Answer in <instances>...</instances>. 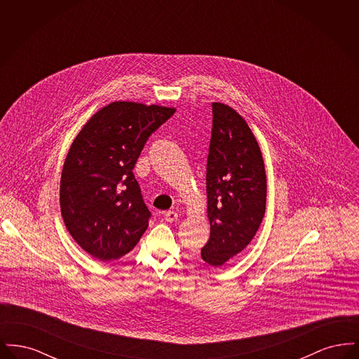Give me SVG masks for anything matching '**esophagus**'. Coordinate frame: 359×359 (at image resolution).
<instances>
[{"instance_id":"1","label":"esophagus","mask_w":359,"mask_h":359,"mask_svg":"<svg viewBox=\"0 0 359 359\" xmlns=\"http://www.w3.org/2000/svg\"><path fill=\"white\" fill-rule=\"evenodd\" d=\"M164 218H165L167 222H175V221L179 219V214L175 212V211H167V212L164 214Z\"/></svg>"}]
</instances>
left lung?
I'll return each instance as SVG.
<instances>
[{"instance_id": "obj_1", "label": "left lung", "mask_w": 359, "mask_h": 359, "mask_svg": "<svg viewBox=\"0 0 359 359\" xmlns=\"http://www.w3.org/2000/svg\"><path fill=\"white\" fill-rule=\"evenodd\" d=\"M205 191L211 231L202 259L221 268L250 243L266 205V173L256 137L222 102H212Z\"/></svg>"}]
</instances>
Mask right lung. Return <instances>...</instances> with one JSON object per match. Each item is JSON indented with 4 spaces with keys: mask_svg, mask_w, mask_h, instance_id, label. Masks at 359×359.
Here are the masks:
<instances>
[{
    "mask_svg": "<svg viewBox=\"0 0 359 359\" xmlns=\"http://www.w3.org/2000/svg\"><path fill=\"white\" fill-rule=\"evenodd\" d=\"M175 107L117 101L74 138L60 177V211L71 237L100 261L129 253L148 227L133 168L148 137Z\"/></svg>",
    "mask_w": 359,
    "mask_h": 359,
    "instance_id": "obj_1",
    "label": "right lung"
}]
</instances>
